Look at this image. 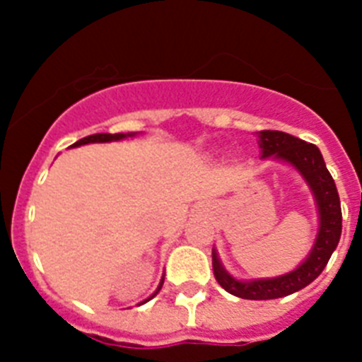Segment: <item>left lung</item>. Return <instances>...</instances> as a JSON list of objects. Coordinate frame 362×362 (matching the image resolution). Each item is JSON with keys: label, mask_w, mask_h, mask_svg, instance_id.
<instances>
[{"label": "left lung", "mask_w": 362, "mask_h": 362, "mask_svg": "<svg viewBox=\"0 0 362 362\" xmlns=\"http://www.w3.org/2000/svg\"><path fill=\"white\" fill-rule=\"evenodd\" d=\"M259 145L263 158H279L284 162L293 163L302 176L308 180L309 187L315 193L318 211H320V230L311 254L302 265L289 274L278 276L272 279H254L239 281L232 278L223 269L217 254L214 250V274L218 285L233 296L245 300H272L303 289L313 279H317L324 267L327 265L331 254L339 245L342 232L341 199L337 193L333 176L327 171L324 158L317 145L308 144L300 138L279 132V130H261Z\"/></svg>", "instance_id": "left-lung-1"}]
</instances>
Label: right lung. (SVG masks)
<instances>
[{
	"mask_svg": "<svg viewBox=\"0 0 362 362\" xmlns=\"http://www.w3.org/2000/svg\"><path fill=\"white\" fill-rule=\"evenodd\" d=\"M127 136H132V134H92V136H86V138H83V139H78L77 144H73L71 147H78V145H86V144H105V141H115V139H123V138H127ZM162 284H160L158 291L162 289ZM153 296H151V298H153Z\"/></svg>",
	"mask_w": 362,
	"mask_h": 362,
	"instance_id": "1",
	"label": "right lung"
}]
</instances>
